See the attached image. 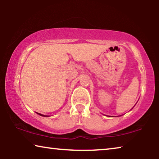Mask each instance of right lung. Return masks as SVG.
Returning a JSON list of instances; mask_svg holds the SVG:
<instances>
[{
  "instance_id": "obj_1",
  "label": "right lung",
  "mask_w": 159,
  "mask_h": 159,
  "mask_svg": "<svg viewBox=\"0 0 159 159\" xmlns=\"http://www.w3.org/2000/svg\"><path fill=\"white\" fill-rule=\"evenodd\" d=\"M38 114H39V115H41V116H44V115H42V114H39V113H38Z\"/></svg>"
}]
</instances>
